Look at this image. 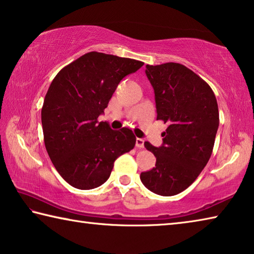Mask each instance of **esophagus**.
I'll use <instances>...</instances> for the list:
<instances>
[{"instance_id": "obj_1", "label": "esophagus", "mask_w": 254, "mask_h": 254, "mask_svg": "<svg viewBox=\"0 0 254 254\" xmlns=\"http://www.w3.org/2000/svg\"><path fill=\"white\" fill-rule=\"evenodd\" d=\"M136 147L137 148L144 147V139L143 138H136Z\"/></svg>"}]
</instances>
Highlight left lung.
I'll return each mask as SVG.
<instances>
[{"mask_svg": "<svg viewBox=\"0 0 254 254\" xmlns=\"http://www.w3.org/2000/svg\"><path fill=\"white\" fill-rule=\"evenodd\" d=\"M145 72L154 89L156 119L168 128L162 146L144 143L156 163L140 180L152 192L174 196L193 184L210 159L219 125L217 100L208 83L182 64L146 65Z\"/></svg>", "mask_w": 254, "mask_h": 254, "instance_id": "left-lung-1", "label": "left lung"}]
</instances>
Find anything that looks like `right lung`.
Listing matches in <instances>:
<instances>
[{"mask_svg": "<svg viewBox=\"0 0 254 254\" xmlns=\"http://www.w3.org/2000/svg\"><path fill=\"white\" fill-rule=\"evenodd\" d=\"M143 62L90 52L62 68L41 108L44 142L54 166L74 188L94 189L108 180L115 161L134 148L132 130H112L99 116L119 82Z\"/></svg>", "mask_w": 254, "mask_h": 254, "instance_id": "obj_1", "label": "right lung"}]
</instances>
